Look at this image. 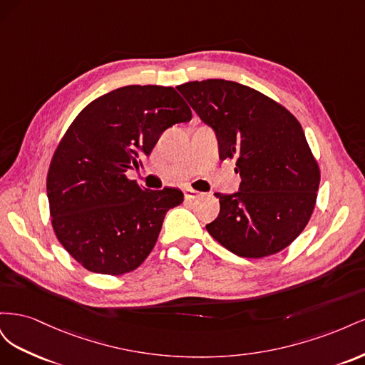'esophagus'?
Returning a JSON list of instances; mask_svg holds the SVG:
<instances>
[{"mask_svg": "<svg viewBox=\"0 0 365 365\" xmlns=\"http://www.w3.org/2000/svg\"><path fill=\"white\" fill-rule=\"evenodd\" d=\"M202 193L201 192H196L193 189H185L184 190V196L185 200H196V197H200Z\"/></svg>", "mask_w": 365, "mask_h": 365, "instance_id": "esophagus-1", "label": "esophagus"}]
</instances>
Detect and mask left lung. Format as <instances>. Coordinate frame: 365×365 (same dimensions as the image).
Listing matches in <instances>:
<instances>
[{"label": "left lung", "mask_w": 365, "mask_h": 365, "mask_svg": "<svg viewBox=\"0 0 365 365\" xmlns=\"http://www.w3.org/2000/svg\"><path fill=\"white\" fill-rule=\"evenodd\" d=\"M212 128L219 160H236L239 190L215 193L220 212L205 225L236 256L260 259L288 247L311 217L319 170L297 118L237 82L208 79L176 86Z\"/></svg>", "instance_id": "left-lung-1"}]
</instances>
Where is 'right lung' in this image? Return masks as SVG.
<instances>
[{
  "instance_id": "obj_1",
  "label": "right lung",
  "mask_w": 365,
  "mask_h": 365,
  "mask_svg": "<svg viewBox=\"0 0 365 365\" xmlns=\"http://www.w3.org/2000/svg\"><path fill=\"white\" fill-rule=\"evenodd\" d=\"M190 118L182 97L158 85L117 88L74 118L53 155L47 196L54 233L83 268L120 275L149 256L184 193L148 190L126 172L143 165L165 129Z\"/></svg>"
}]
</instances>
